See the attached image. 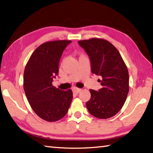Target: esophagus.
I'll use <instances>...</instances> for the list:
<instances>
[{"mask_svg": "<svg viewBox=\"0 0 153 153\" xmlns=\"http://www.w3.org/2000/svg\"><path fill=\"white\" fill-rule=\"evenodd\" d=\"M81 91V88H73V92L74 93H76V94L79 93Z\"/></svg>", "mask_w": 153, "mask_h": 153, "instance_id": "34e87169", "label": "esophagus"}]
</instances>
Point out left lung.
I'll use <instances>...</instances> for the list:
<instances>
[{
  "label": "left lung",
  "instance_id": "8db88e82",
  "mask_svg": "<svg viewBox=\"0 0 153 153\" xmlns=\"http://www.w3.org/2000/svg\"><path fill=\"white\" fill-rule=\"evenodd\" d=\"M91 61V72L102 77V88L90 90L91 97L86 105L91 114L100 119L116 115L122 108L128 93V72L114 45L101 39L78 41Z\"/></svg>",
  "mask_w": 153,
  "mask_h": 153
}]
</instances>
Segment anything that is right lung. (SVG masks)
Masks as SVG:
<instances>
[{
  "label": "right lung",
  "instance_id": "1",
  "mask_svg": "<svg viewBox=\"0 0 153 153\" xmlns=\"http://www.w3.org/2000/svg\"><path fill=\"white\" fill-rule=\"evenodd\" d=\"M71 41L46 42L31 56L24 72V90L33 111L41 118L56 121L67 113L73 98L70 89L61 91L52 85L59 73L62 53Z\"/></svg>",
  "mask_w": 153,
  "mask_h": 153
}]
</instances>
